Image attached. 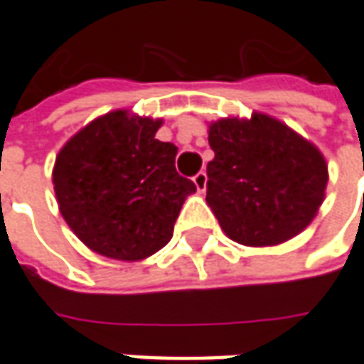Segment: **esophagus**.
<instances>
[{
    "mask_svg": "<svg viewBox=\"0 0 364 364\" xmlns=\"http://www.w3.org/2000/svg\"><path fill=\"white\" fill-rule=\"evenodd\" d=\"M195 187H197V191L199 193H205V187H207V173L205 171H199L197 175L193 177Z\"/></svg>",
    "mask_w": 364,
    "mask_h": 364,
    "instance_id": "esophagus-1",
    "label": "esophagus"
}]
</instances>
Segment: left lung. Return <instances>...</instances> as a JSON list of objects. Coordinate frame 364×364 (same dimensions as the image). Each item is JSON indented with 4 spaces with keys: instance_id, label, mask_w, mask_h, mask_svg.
Masks as SVG:
<instances>
[{
    "instance_id": "1",
    "label": "left lung",
    "mask_w": 364,
    "mask_h": 364,
    "mask_svg": "<svg viewBox=\"0 0 364 364\" xmlns=\"http://www.w3.org/2000/svg\"><path fill=\"white\" fill-rule=\"evenodd\" d=\"M207 205L223 233L242 245L292 240L316 218L328 165L316 144L264 112L209 122Z\"/></svg>"
}]
</instances>
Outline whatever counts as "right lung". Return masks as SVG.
Here are the masks:
<instances>
[{"label":"right lung","instance_id":"obj_1","mask_svg":"<svg viewBox=\"0 0 364 364\" xmlns=\"http://www.w3.org/2000/svg\"><path fill=\"white\" fill-rule=\"evenodd\" d=\"M163 119L112 110L58 153L52 183L70 230L100 256L139 262L169 244L193 181L175 169L177 146L155 139Z\"/></svg>","mask_w":364,"mask_h":364}]
</instances>
